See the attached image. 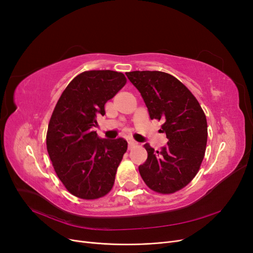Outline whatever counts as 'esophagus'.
Masks as SVG:
<instances>
[{"label": "esophagus", "mask_w": 253, "mask_h": 253, "mask_svg": "<svg viewBox=\"0 0 253 253\" xmlns=\"http://www.w3.org/2000/svg\"><path fill=\"white\" fill-rule=\"evenodd\" d=\"M136 144H137V143H136L135 141H133V140H129V141H128V150L133 149Z\"/></svg>", "instance_id": "1"}]
</instances>
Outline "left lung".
<instances>
[{"label":"left lung","instance_id":"8db88e82","mask_svg":"<svg viewBox=\"0 0 253 253\" xmlns=\"http://www.w3.org/2000/svg\"><path fill=\"white\" fill-rule=\"evenodd\" d=\"M139 90L151 119L163 120L160 132L168 143L155 151L145 143L148 152L139 173L151 190L172 194L192 180L206 152L208 126L206 115L197 99L174 76L158 71L126 73Z\"/></svg>","mask_w":253,"mask_h":253}]
</instances>
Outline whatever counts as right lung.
I'll return each instance as SVG.
<instances>
[{"label": "right lung", "instance_id": "right-lung-1", "mask_svg": "<svg viewBox=\"0 0 253 253\" xmlns=\"http://www.w3.org/2000/svg\"><path fill=\"white\" fill-rule=\"evenodd\" d=\"M114 71H86L70 82L53 109L46 148L53 169L68 192L98 200L112 190L117 168L127 150L124 138L100 139L93 127L104 104L126 85Z\"/></svg>", "mask_w": 253, "mask_h": 253}]
</instances>
